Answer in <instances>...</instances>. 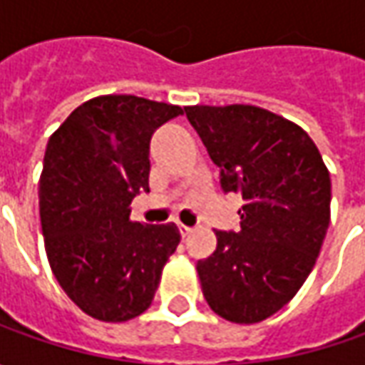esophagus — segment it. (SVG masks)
I'll return each mask as SVG.
<instances>
[{
    "label": "esophagus",
    "instance_id": "esophagus-1",
    "mask_svg": "<svg viewBox=\"0 0 365 365\" xmlns=\"http://www.w3.org/2000/svg\"><path fill=\"white\" fill-rule=\"evenodd\" d=\"M178 232H180V235H182V237H189L190 233H192V230H190V227H187V225H182V223H178Z\"/></svg>",
    "mask_w": 365,
    "mask_h": 365
}]
</instances>
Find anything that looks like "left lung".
<instances>
[{"mask_svg": "<svg viewBox=\"0 0 365 365\" xmlns=\"http://www.w3.org/2000/svg\"><path fill=\"white\" fill-rule=\"evenodd\" d=\"M221 170L240 192L242 230L217 232L197 262L205 301L232 323L280 311L315 266L331 219V178L315 142L297 123L256 106L185 107Z\"/></svg>", "mask_w": 365, "mask_h": 365, "instance_id": "8db88e82", "label": "left lung"}]
</instances>
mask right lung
I'll return each instance as SVG.
<instances>
[{
    "label": "right lung",
    "mask_w": 365,
    "mask_h": 365,
    "mask_svg": "<svg viewBox=\"0 0 365 365\" xmlns=\"http://www.w3.org/2000/svg\"><path fill=\"white\" fill-rule=\"evenodd\" d=\"M182 107L135 95L78 106L50 135L40 175V221L52 274L83 313L107 323L142 315L175 254V223L130 219L148 192L150 140Z\"/></svg>",
    "instance_id": "1"
}]
</instances>
